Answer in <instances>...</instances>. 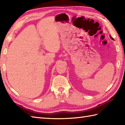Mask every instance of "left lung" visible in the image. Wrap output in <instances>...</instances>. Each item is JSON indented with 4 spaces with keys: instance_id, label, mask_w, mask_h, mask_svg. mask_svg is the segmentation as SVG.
<instances>
[{
    "instance_id": "obj_1",
    "label": "left lung",
    "mask_w": 125,
    "mask_h": 125,
    "mask_svg": "<svg viewBox=\"0 0 125 125\" xmlns=\"http://www.w3.org/2000/svg\"><path fill=\"white\" fill-rule=\"evenodd\" d=\"M110 38L111 39H112V40H114V39L112 38V36H111V35H110Z\"/></svg>"
}]
</instances>
